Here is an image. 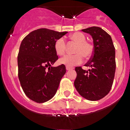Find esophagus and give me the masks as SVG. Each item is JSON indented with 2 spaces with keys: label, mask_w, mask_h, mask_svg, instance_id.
<instances>
[{
  "label": "esophagus",
  "mask_w": 130,
  "mask_h": 130,
  "mask_svg": "<svg viewBox=\"0 0 130 130\" xmlns=\"http://www.w3.org/2000/svg\"><path fill=\"white\" fill-rule=\"evenodd\" d=\"M73 67H66V69H67V71H70V70H71V69H73Z\"/></svg>",
  "instance_id": "1"
}]
</instances>
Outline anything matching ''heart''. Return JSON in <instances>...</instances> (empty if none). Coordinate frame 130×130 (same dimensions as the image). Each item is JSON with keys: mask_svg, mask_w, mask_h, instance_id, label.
<instances>
[{"mask_svg": "<svg viewBox=\"0 0 130 130\" xmlns=\"http://www.w3.org/2000/svg\"><path fill=\"white\" fill-rule=\"evenodd\" d=\"M71 40L76 43L74 48V55H65L60 59L59 63L61 65H66L67 67H73L78 65L83 61V57L89 58L93 53V45L86 41V36L81 32L77 31L70 35ZM65 43L64 38H60L54 43V50L58 55H63L65 52Z\"/></svg>", "mask_w": 130, "mask_h": 130, "instance_id": "b5f03b06", "label": "heart"}]
</instances>
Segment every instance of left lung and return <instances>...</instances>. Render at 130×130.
<instances>
[{"label": "left lung", "instance_id": "1", "mask_svg": "<svg viewBox=\"0 0 130 130\" xmlns=\"http://www.w3.org/2000/svg\"><path fill=\"white\" fill-rule=\"evenodd\" d=\"M82 31L92 36L93 55L85 65L90 69L75 67L74 85L81 96L96 101L107 95L112 88L116 71L115 48L110 36L101 28L93 26Z\"/></svg>", "mask_w": 130, "mask_h": 130}]
</instances>
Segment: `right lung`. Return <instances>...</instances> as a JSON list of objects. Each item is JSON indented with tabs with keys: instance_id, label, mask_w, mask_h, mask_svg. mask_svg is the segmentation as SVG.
I'll use <instances>...</instances> for the list:
<instances>
[{
	"instance_id": "right-lung-1",
	"label": "right lung",
	"mask_w": 130,
	"mask_h": 130,
	"mask_svg": "<svg viewBox=\"0 0 130 130\" xmlns=\"http://www.w3.org/2000/svg\"><path fill=\"white\" fill-rule=\"evenodd\" d=\"M67 33L41 28L22 41L18 55V78L25 94L34 102L43 103L52 99L66 73L64 65H52L58 59L54 43Z\"/></svg>"
}]
</instances>
